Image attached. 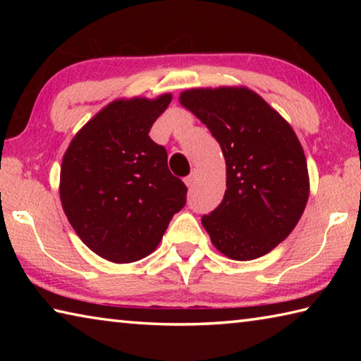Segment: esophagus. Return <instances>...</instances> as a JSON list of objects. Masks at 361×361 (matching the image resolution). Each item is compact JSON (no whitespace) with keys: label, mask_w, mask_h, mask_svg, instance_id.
Returning <instances> with one entry per match:
<instances>
[{"label":"esophagus","mask_w":361,"mask_h":361,"mask_svg":"<svg viewBox=\"0 0 361 361\" xmlns=\"http://www.w3.org/2000/svg\"><path fill=\"white\" fill-rule=\"evenodd\" d=\"M197 176H199V172H197V170H192V172H191V175H189V176H186V178H185V183H186V186H188V188H191V186H194V183H195V181H197Z\"/></svg>","instance_id":"1"}]
</instances>
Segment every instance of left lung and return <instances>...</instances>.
I'll return each mask as SVG.
<instances>
[{
  "label": "left lung",
  "instance_id": "8db88e82",
  "mask_svg": "<svg viewBox=\"0 0 361 361\" xmlns=\"http://www.w3.org/2000/svg\"><path fill=\"white\" fill-rule=\"evenodd\" d=\"M180 103L224 154L228 189L202 216L212 243L235 261L269 253L295 229L309 199L307 162L295 130L247 87L189 89Z\"/></svg>",
  "mask_w": 361,
  "mask_h": 361
}]
</instances>
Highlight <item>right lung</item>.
Listing matches in <instances>:
<instances>
[{
    "mask_svg": "<svg viewBox=\"0 0 361 361\" xmlns=\"http://www.w3.org/2000/svg\"><path fill=\"white\" fill-rule=\"evenodd\" d=\"M172 95L121 99L97 113L66 149L60 200L94 253L118 264L154 252L188 188L170 173L167 151L149 138Z\"/></svg>",
    "mask_w": 361,
    "mask_h": 361,
    "instance_id": "obj_1",
    "label": "right lung"
}]
</instances>
